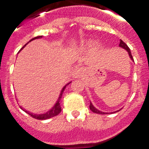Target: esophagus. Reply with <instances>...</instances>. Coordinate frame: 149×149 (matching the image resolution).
<instances>
[{"label":"esophagus","mask_w":149,"mask_h":149,"mask_svg":"<svg viewBox=\"0 0 149 149\" xmlns=\"http://www.w3.org/2000/svg\"><path fill=\"white\" fill-rule=\"evenodd\" d=\"M83 74H84V68H77L74 70L72 75H73V77H74V78H78V77H80Z\"/></svg>","instance_id":"obj_1"}]
</instances>
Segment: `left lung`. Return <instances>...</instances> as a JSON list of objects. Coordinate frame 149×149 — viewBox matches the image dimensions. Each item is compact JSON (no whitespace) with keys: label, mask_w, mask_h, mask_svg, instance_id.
Masks as SVG:
<instances>
[{"label":"left lung","mask_w":149,"mask_h":149,"mask_svg":"<svg viewBox=\"0 0 149 149\" xmlns=\"http://www.w3.org/2000/svg\"><path fill=\"white\" fill-rule=\"evenodd\" d=\"M119 47L122 48L123 49L126 50V51H127V53H128L130 58L131 59V60H132V61H134V58H133V56H132V55H131V50H130V48H128V46H127V45L125 44V43L122 40H120V43H119ZM89 108H90V110H92L93 113H98V114H107V113H108L101 112V111H100V110H98V109H96L95 107L93 106V104L91 103V102H90V105H89ZM118 111H119V110H117V111H116V112H118ZM116 112H113V113H116Z\"/></svg>","instance_id":"1"}]
</instances>
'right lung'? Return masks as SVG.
I'll return each instance as SVG.
<instances>
[{
  "label": "right lung",
  "mask_w": 149,
  "mask_h": 149,
  "mask_svg": "<svg viewBox=\"0 0 149 149\" xmlns=\"http://www.w3.org/2000/svg\"><path fill=\"white\" fill-rule=\"evenodd\" d=\"M42 36H36V37L33 38L32 39H30V40L28 42H27V44H26L24 46L23 48H22V49H21L20 51H19V52H20V51H22V50L23 49V48H24V47H25V46L27 45L28 44L29 42H31V41L34 40V39H40V38H42ZM19 52H18V53H19ZM71 83H72V82H71V81H70V82L68 83V84H65V86H63V89H62V90H61V93H60V96H59L58 99H57L56 102V103H55V104L54 105V107H52V108L51 109V110H48V112H46L45 113L35 114V113H30V112H29V111H27V110H24V108H22V107H21V109H22V110H24V112H26L27 113L30 114V115L31 116H32L33 118H35V119H39V120H45V119H50V118H52V117L55 116H57L59 113H60V112H61V107H60V99H61V98H62V95H63V92H64V90H65V87H66V86H68V84H71Z\"/></svg>",
  "instance_id": "right-lung-1"
}]
</instances>
